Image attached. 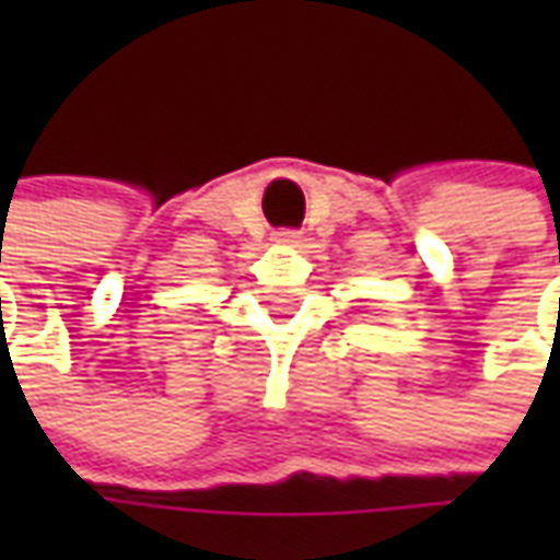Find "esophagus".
<instances>
[{"mask_svg": "<svg viewBox=\"0 0 560 560\" xmlns=\"http://www.w3.org/2000/svg\"><path fill=\"white\" fill-rule=\"evenodd\" d=\"M276 243L296 245L300 243V231H293V228H281V231H276Z\"/></svg>", "mask_w": 560, "mask_h": 560, "instance_id": "34e87169", "label": "esophagus"}]
</instances>
